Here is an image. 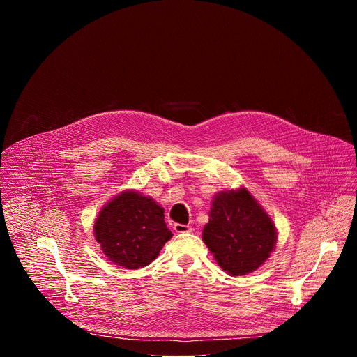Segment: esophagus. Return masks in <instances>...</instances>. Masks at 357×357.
I'll use <instances>...</instances> for the list:
<instances>
[{
	"label": "esophagus",
	"instance_id": "obj_1",
	"mask_svg": "<svg viewBox=\"0 0 357 357\" xmlns=\"http://www.w3.org/2000/svg\"><path fill=\"white\" fill-rule=\"evenodd\" d=\"M174 230H175L176 233H189V231H192V227H190L189 225L176 223V225H174Z\"/></svg>",
	"mask_w": 357,
	"mask_h": 357
}]
</instances>
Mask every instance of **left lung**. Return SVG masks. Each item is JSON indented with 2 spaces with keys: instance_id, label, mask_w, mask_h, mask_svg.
I'll return each mask as SVG.
<instances>
[{
  "instance_id": "8db88e82",
  "label": "left lung",
  "mask_w": 357,
  "mask_h": 357,
  "mask_svg": "<svg viewBox=\"0 0 357 357\" xmlns=\"http://www.w3.org/2000/svg\"><path fill=\"white\" fill-rule=\"evenodd\" d=\"M209 216L203 241L225 271L245 275L270 257L277 241L275 226L247 189L218 193Z\"/></svg>"
}]
</instances>
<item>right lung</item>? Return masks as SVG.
Here are the masks:
<instances>
[{"label":"right lung","mask_w":357,"mask_h":357,"mask_svg":"<svg viewBox=\"0 0 357 357\" xmlns=\"http://www.w3.org/2000/svg\"><path fill=\"white\" fill-rule=\"evenodd\" d=\"M164 218V209L151 197L123 192L101 209L94 225L96 240L110 261L138 270L154 261L172 237Z\"/></svg>","instance_id":"add662e5"}]
</instances>
